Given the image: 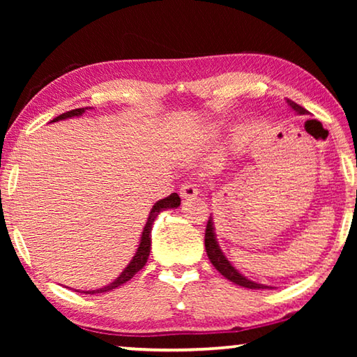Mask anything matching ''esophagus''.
Here are the masks:
<instances>
[{
	"instance_id": "esophagus-1",
	"label": "esophagus",
	"mask_w": 357,
	"mask_h": 357,
	"mask_svg": "<svg viewBox=\"0 0 357 357\" xmlns=\"http://www.w3.org/2000/svg\"><path fill=\"white\" fill-rule=\"evenodd\" d=\"M198 195V187L197 184L193 183H185L181 187V197L184 198V200H190V198H195Z\"/></svg>"
}]
</instances>
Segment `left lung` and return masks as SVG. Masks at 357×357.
<instances>
[{
	"instance_id": "8db88e82",
	"label": "left lung",
	"mask_w": 357,
	"mask_h": 357,
	"mask_svg": "<svg viewBox=\"0 0 357 357\" xmlns=\"http://www.w3.org/2000/svg\"><path fill=\"white\" fill-rule=\"evenodd\" d=\"M288 107L291 108L293 112H296L298 114H307L305 108H302L301 105L296 104V102L287 99ZM204 247H206V253L209 257V261L213 263L214 268L219 271V273L228 279L229 282L236 283L239 287L244 288H250V289H266L271 288L268 285H263V283H257L250 279H247L245 275H243L239 271L234 268L231 264V261L225 257V253L222 252L219 243L215 239V228H214V222H213V215L209 217L208 225H206V233H204Z\"/></svg>"
}]
</instances>
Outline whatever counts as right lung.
<instances>
[{
	"mask_svg": "<svg viewBox=\"0 0 357 357\" xmlns=\"http://www.w3.org/2000/svg\"><path fill=\"white\" fill-rule=\"evenodd\" d=\"M89 108L91 110V107H84V108H75V110H70V112H66L63 114H59L55 119L52 121V123H56V121H63V119H68V118H75V116H82V114L86 112ZM181 204V198L178 193H172L170 197L167 198H162V200L155 202L154 206L151 208V213L148 215V220H146V225H144L143 231H142V238H140V244H138V249L135 252V255L132 257V259L129 261V264L126 266L123 269V273H121L116 279H114L112 283H108V285L98 288V289H88V291H82V293H86V294H96V293H107V291H112V289L118 288L123 285V283L129 282L132 277H134L138 271H140L144 264L148 261V257H149V250H151V229H153V223L157 219V215H159L162 211H167V209H174L178 208Z\"/></svg>",
	"mask_w": 357,
	"mask_h": 357,
	"instance_id": "obj_1",
	"label": "right lung"
}]
</instances>
